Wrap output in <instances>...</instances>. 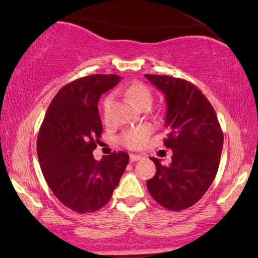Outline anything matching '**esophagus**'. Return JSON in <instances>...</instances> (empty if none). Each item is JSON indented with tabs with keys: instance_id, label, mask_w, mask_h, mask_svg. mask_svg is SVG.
Returning <instances> with one entry per match:
<instances>
[{
	"instance_id": "1",
	"label": "esophagus",
	"mask_w": 258,
	"mask_h": 258,
	"mask_svg": "<svg viewBox=\"0 0 258 258\" xmlns=\"http://www.w3.org/2000/svg\"><path fill=\"white\" fill-rule=\"evenodd\" d=\"M142 158V156H140V155H135V154H132L130 155V162H136Z\"/></svg>"
}]
</instances>
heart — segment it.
<instances>
[{
  "instance_id": "1",
  "label": "heart",
  "mask_w": 258,
  "mask_h": 258,
  "mask_svg": "<svg viewBox=\"0 0 258 258\" xmlns=\"http://www.w3.org/2000/svg\"><path fill=\"white\" fill-rule=\"evenodd\" d=\"M123 94L129 98V101L137 108H142L144 105H149L153 102V93L144 83L133 82L126 86L122 90ZM111 96H107L102 101V112L103 117H108L109 109L111 105ZM150 136V129L146 125L136 126V128L129 129L121 136V143L123 146L133 150H140L147 146Z\"/></svg>"
}]
</instances>
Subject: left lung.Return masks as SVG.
Wrapping results in <instances>:
<instances>
[{"instance_id": "left-lung-1", "label": "left lung", "mask_w": 258, "mask_h": 258, "mask_svg": "<svg viewBox=\"0 0 258 258\" xmlns=\"http://www.w3.org/2000/svg\"><path fill=\"white\" fill-rule=\"evenodd\" d=\"M167 103L164 146L171 162L162 165L151 157L156 174L147 181L150 195L168 210L179 211L202 199L217 174L223 133L213 105L199 88L182 79L146 75Z\"/></svg>"}]
</instances>
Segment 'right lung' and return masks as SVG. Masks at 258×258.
<instances>
[{
	"label": "right lung",
	"mask_w": 258,
	"mask_h": 258,
	"mask_svg": "<svg viewBox=\"0 0 258 258\" xmlns=\"http://www.w3.org/2000/svg\"><path fill=\"white\" fill-rule=\"evenodd\" d=\"M118 75L96 74L66 84L51 101L37 137V156L49 188L76 213H94L109 202L129 163L124 151L94 158L102 121L101 95L117 86Z\"/></svg>",
	"instance_id": "1"
}]
</instances>
